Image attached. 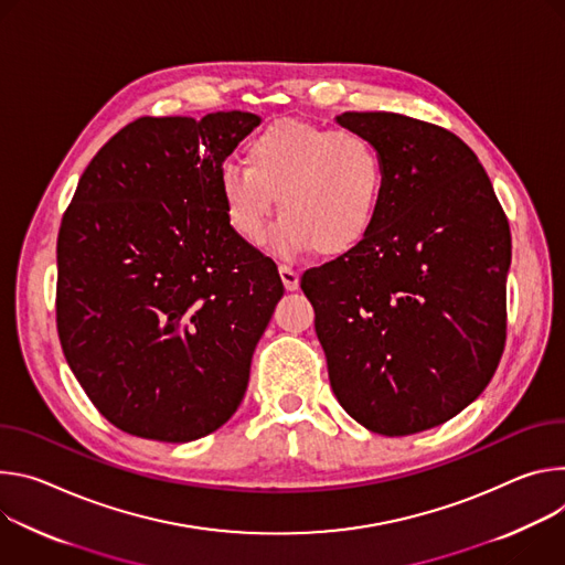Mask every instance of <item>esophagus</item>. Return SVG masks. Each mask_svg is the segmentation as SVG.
<instances>
[{
  "mask_svg": "<svg viewBox=\"0 0 565 565\" xmlns=\"http://www.w3.org/2000/svg\"><path fill=\"white\" fill-rule=\"evenodd\" d=\"M278 271H280V278H282L285 289H287V291H296V289H298V285H300V276H298V271H294V269H291V267H287V265H280V267H278Z\"/></svg>",
  "mask_w": 565,
  "mask_h": 565,
  "instance_id": "34e87169",
  "label": "esophagus"
}]
</instances>
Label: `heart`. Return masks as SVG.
<instances>
[{
	"mask_svg": "<svg viewBox=\"0 0 565 565\" xmlns=\"http://www.w3.org/2000/svg\"><path fill=\"white\" fill-rule=\"evenodd\" d=\"M244 164L220 170V198L248 246H265L276 200L282 220L274 246L282 256L348 254L377 224L386 166L365 135L282 118L246 143Z\"/></svg>",
	"mask_w": 565,
	"mask_h": 565,
	"instance_id": "heart-1",
	"label": "heart"
}]
</instances>
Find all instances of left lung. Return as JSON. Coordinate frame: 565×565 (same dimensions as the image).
Masks as SVG:
<instances>
[{
    "label": "left lung",
    "mask_w": 565,
    "mask_h": 565,
    "mask_svg": "<svg viewBox=\"0 0 565 565\" xmlns=\"http://www.w3.org/2000/svg\"><path fill=\"white\" fill-rule=\"evenodd\" d=\"M337 122L382 152L386 191L372 233L302 274L330 386L372 433L411 435L467 408L491 382L508 330L512 237L473 150L393 111Z\"/></svg>",
    "instance_id": "left-lung-1"
}]
</instances>
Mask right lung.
<instances>
[{
    "mask_svg": "<svg viewBox=\"0 0 565 565\" xmlns=\"http://www.w3.org/2000/svg\"><path fill=\"white\" fill-rule=\"evenodd\" d=\"M250 111L143 116L89 161L57 233L55 321L116 428L191 443L237 411L285 287L224 217L220 170Z\"/></svg>",
    "mask_w": 565,
    "mask_h": 565,
    "instance_id": "obj_1",
    "label": "right lung"
}]
</instances>
